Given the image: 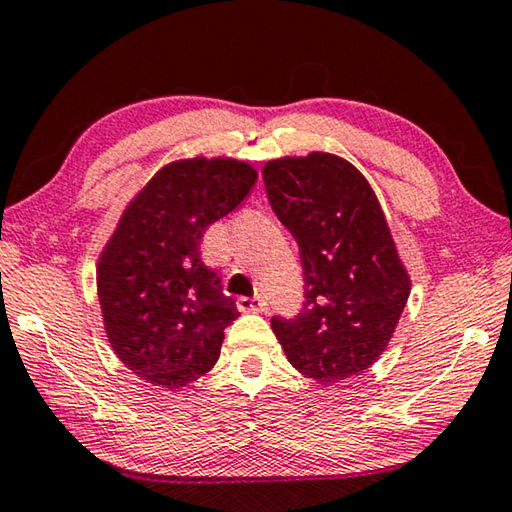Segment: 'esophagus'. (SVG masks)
<instances>
[{"mask_svg": "<svg viewBox=\"0 0 512 512\" xmlns=\"http://www.w3.org/2000/svg\"><path fill=\"white\" fill-rule=\"evenodd\" d=\"M239 311H264L266 309V300L264 298H246L241 296L237 300Z\"/></svg>", "mask_w": 512, "mask_h": 512, "instance_id": "1", "label": "esophagus"}]
</instances>
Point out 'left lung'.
Wrapping results in <instances>:
<instances>
[{
  "label": "left lung",
  "instance_id": "1",
  "mask_svg": "<svg viewBox=\"0 0 512 512\" xmlns=\"http://www.w3.org/2000/svg\"><path fill=\"white\" fill-rule=\"evenodd\" d=\"M262 176L305 271L300 314L271 318L277 341L320 384L359 375L386 350L411 293L377 196L354 164L323 151L266 162Z\"/></svg>",
  "mask_w": 512,
  "mask_h": 512
}]
</instances>
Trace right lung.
<instances>
[{
	"label": "right lung",
	"mask_w": 512,
	"mask_h": 512,
	"mask_svg": "<svg viewBox=\"0 0 512 512\" xmlns=\"http://www.w3.org/2000/svg\"><path fill=\"white\" fill-rule=\"evenodd\" d=\"M255 180L250 164L232 158L169 162L128 203L103 248L97 291L108 341L153 386H187L219 359L223 329L239 311L201 259V241Z\"/></svg>",
	"instance_id": "1"
}]
</instances>
